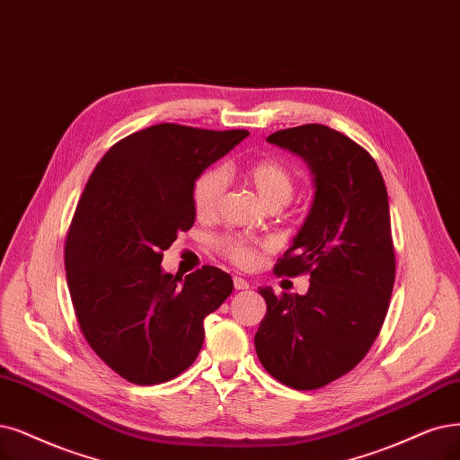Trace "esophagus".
<instances>
[{
  "mask_svg": "<svg viewBox=\"0 0 460 460\" xmlns=\"http://www.w3.org/2000/svg\"><path fill=\"white\" fill-rule=\"evenodd\" d=\"M233 284H234V290H248V288H250V284L241 277H234Z\"/></svg>",
  "mask_w": 460,
  "mask_h": 460,
  "instance_id": "esophagus-1",
  "label": "esophagus"
}]
</instances>
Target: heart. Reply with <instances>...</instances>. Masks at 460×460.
<instances>
[{
    "instance_id": "obj_1",
    "label": "heart",
    "mask_w": 460,
    "mask_h": 460,
    "mask_svg": "<svg viewBox=\"0 0 460 460\" xmlns=\"http://www.w3.org/2000/svg\"><path fill=\"white\" fill-rule=\"evenodd\" d=\"M244 180L258 191L270 208H279L292 199L296 191V174L290 166L277 159H261L243 168ZM226 191V174L219 168H207L197 176L191 187V202L197 217L210 219L217 214ZM216 250L236 267H250L258 258L253 241L236 234H224L214 241Z\"/></svg>"
}]
</instances>
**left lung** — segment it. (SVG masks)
I'll use <instances>...</instances> for the list:
<instances>
[{"label":"left lung","mask_w":460,"mask_h":460,"mask_svg":"<svg viewBox=\"0 0 460 460\" xmlns=\"http://www.w3.org/2000/svg\"><path fill=\"white\" fill-rule=\"evenodd\" d=\"M267 142L314 176L309 216L275 265L279 277L309 273L311 286L305 296L260 288L267 314L253 345L277 381L314 390L358 366L381 332L396 275L388 195L369 153L330 127L284 128Z\"/></svg>","instance_id":"obj_1"}]
</instances>
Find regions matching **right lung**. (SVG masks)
<instances>
[{"instance_id":"obj_1","label":"right lung","mask_w":460,"mask_h":460,"mask_svg":"<svg viewBox=\"0 0 460 460\" xmlns=\"http://www.w3.org/2000/svg\"><path fill=\"white\" fill-rule=\"evenodd\" d=\"M248 134L153 125L111 146L84 185L66 236V280L87 343L134 385H159L190 367L204 318L233 292L217 267L181 280L161 261L195 224L197 176Z\"/></svg>"}]
</instances>
